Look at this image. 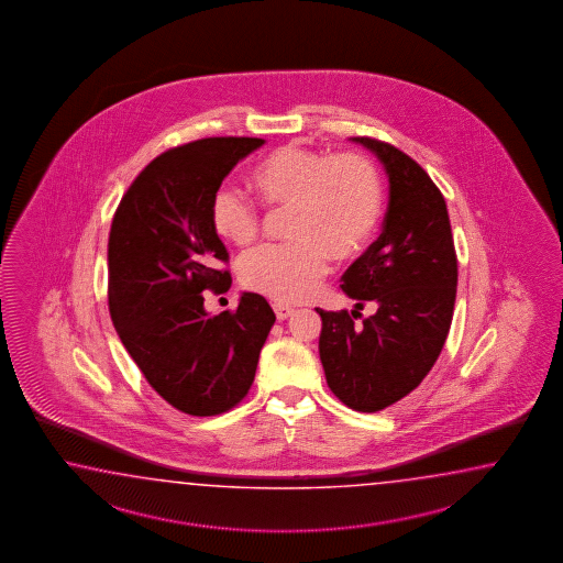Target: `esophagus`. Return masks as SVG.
Instances as JSON below:
<instances>
[{"instance_id": "34e87169", "label": "esophagus", "mask_w": 563, "mask_h": 563, "mask_svg": "<svg viewBox=\"0 0 563 563\" xmlns=\"http://www.w3.org/2000/svg\"><path fill=\"white\" fill-rule=\"evenodd\" d=\"M274 311H276V318L282 322V320H287L291 313H294V308L291 306H286V303H274Z\"/></svg>"}]
</instances>
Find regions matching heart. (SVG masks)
I'll return each mask as SVG.
<instances>
[{
	"mask_svg": "<svg viewBox=\"0 0 563 563\" xmlns=\"http://www.w3.org/2000/svg\"><path fill=\"white\" fill-rule=\"evenodd\" d=\"M252 180L265 203L294 209V243L260 245L240 260L241 284L257 294L286 303L310 299L330 269V255L352 257L378 228L380 180L362 156H330L286 144L255 165ZM211 223L235 245H247L260 233L255 205L231 187L213 195Z\"/></svg>",
	"mask_w": 563,
	"mask_h": 563,
	"instance_id": "b5f03b06",
	"label": "heart"
}]
</instances>
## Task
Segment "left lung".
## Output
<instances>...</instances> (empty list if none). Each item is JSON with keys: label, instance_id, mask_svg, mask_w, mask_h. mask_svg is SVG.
I'll return each mask as SVG.
<instances>
[{"label": "left lung", "instance_id": "left-lung-1", "mask_svg": "<svg viewBox=\"0 0 563 563\" xmlns=\"http://www.w3.org/2000/svg\"><path fill=\"white\" fill-rule=\"evenodd\" d=\"M352 143L383 163L388 209L380 238L342 276L356 308L316 311L328 386L346 407L376 412L412 393L439 358L455 308L456 253L444 197L424 168L393 144ZM368 300L377 311L363 319Z\"/></svg>", "mask_w": 563, "mask_h": 563}]
</instances>
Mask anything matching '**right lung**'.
Here are the masks:
<instances>
[{"label": "right lung", "instance_id": "obj_1", "mask_svg": "<svg viewBox=\"0 0 563 563\" xmlns=\"http://www.w3.org/2000/svg\"><path fill=\"white\" fill-rule=\"evenodd\" d=\"M264 139L217 136L151 161L124 192L108 238V310L120 342L170 407L213 417L252 388L276 313L243 291L235 311L209 316L203 291H225L229 260L211 199Z\"/></svg>", "mask_w": 563, "mask_h": 563}]
</instances>
